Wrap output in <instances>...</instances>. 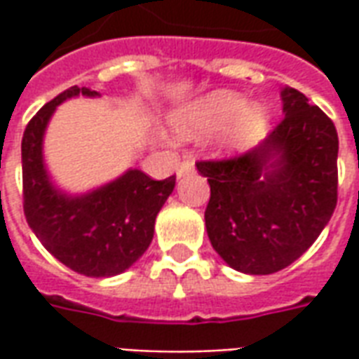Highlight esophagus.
I'll return each instance as SVG.
<instances>
[{
  "label": "esophagus",
  "mask_w": 359,
  "mask_h": 359,
  "mask_svg": "<svg viewBox=\"0 0 359 359\" xmlns=\"http://www.w3.org/2000/svg\"><path fill=\"white\" fill-rule=\"evenodd\" d=\"M194 161H182V163L177 167V177H184L188 172H194Z\"/></svg>",
  "instance_id": "1"
}]
</instances>
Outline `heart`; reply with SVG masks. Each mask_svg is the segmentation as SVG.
<instances>
[{"label": "heart", "mask_w": 359, "mask_h": 359, "mask_svg": "<svg viewBox=\"0 0 359 359\" xmlns=\"http://www.w3.org/2000/svg\"><path fill=\"white\" fill-rule=\"evenodd\" d=\"M236 117L241 118L231 144L238 142L244 134L252 130L256 123L262 121V113L257 109L246 111V102L241 95L231 92H215L180 109L172 118V130L179 140H196L217 128H223Z\"/></svg>", "instance_id": "obj_1"}]
</instances>
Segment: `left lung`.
Here are the masks:
<instances>
[{
    "label": "left lung",
    "instance_id": "obj_1",
    "mask_svg": "<svg viewBox=\"0 0 359 359\" xmlns=\"http://www.w3.org/2000/svg\"><path fill=\"white\" fill-rule=\"evenodd\" d=\"M280 95L285 118L259 146L196 163L210 182L211 246L248 275H271L296 262L337 208V128L298 90L285 86Z\"/></svg>",
    "mask_w": 359,
    "mask_h": 359
}]
</instances>
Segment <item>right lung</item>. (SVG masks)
<instances>
[{
    "instance_id": "obj_1",
    "label": "right lung",
    "mask_w": 359,
    "mask_h": 359,
    "mask_svg": "<svg viewBox=\"0 0 359 359\" xmlns=\"http://www.w3.org/2000/svg\"><path fill=\"white\" fill-rule=\"evenodd\" d=\"M100 95L71 86L46 103L22 134V200L28 226L51 256L86 277H113L136 264L154 238L159 210L175 177L149 179L128 169L92 192L71 196L53 187L43 163V134L59 103L76 95Z\"/></svg>"
}]
</instances>
